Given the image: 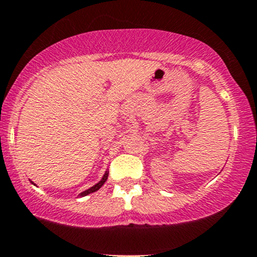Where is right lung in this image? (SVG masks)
Instances as JSON below:
<instances>
[{"label": "right lung", "mask_w": 257, "mask_h": 257, "mask_svg": "<svg viewBox=\"0 0 257 257\" xmlns=\"http://www.w3.org/2000/svg\"><path fill=\"white\" fill-rule=\"evenodd\" d=\"M108 174L109 172L108 171H105V174L103 175V177H102V180L99 181V182H98L97 184H94L93 187H91V188H88V189H86V191H83L82 193H80L79 194V197H86V195H88V194H91V193H93V192H96V191H98V189L100 188V187L103 186V184L105 183V181L108 180ZM34 184V182H31ZM36 186V184H35Z\"/></svg>", "instance_id": "right-lung-1"}]
</instances>
